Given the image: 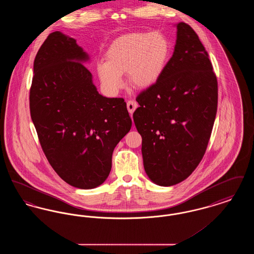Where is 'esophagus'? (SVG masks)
<instances>
[{"label": "esophagus", "mask_w": 254, "mask_h": 254, "mask_svg": "<svg viewBox=\"0 0 254 254\" xmlns=\"http://www.w3.org/2000/svg\"><path fill=\"white\" fill-rule=\"evenodd\" d=\"M127 107L128 112H129L130 114H132L133 112H134V110L137 109L138 104H137L135 101H133V100H129V101H127Z\"/></svg>", "instance_id": "esophagus-1"}]
</instances>
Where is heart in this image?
Here are the masks:
<instances>
[{
  "mask_svg": "<svg viewBox=\"0 0 254 254\" xmlns=\"http://www.w3.org/2000/svg\"><path fill=\"white\" fill-rule=\"evenodd\" d=\"M170 52L169 39L161 32L126 34L112 42L106 53L107 62L98 64L97 72L102 85L111 93L123 87L125 73L135 87L145 88L164 72Z\"/></svg>",
  "mask_w": 254,
  "mask_h": 254,
  "instance_id": "b5f03b06",
  "label": "heart"
}]
</instances>
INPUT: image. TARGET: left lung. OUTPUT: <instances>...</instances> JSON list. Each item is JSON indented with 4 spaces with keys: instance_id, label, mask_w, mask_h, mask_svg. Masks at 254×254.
<instances>
[{
    "instance_id": "obj_1",
    "label": "left lung",
    "mask_w": 254,
    "mask_h": 254,
    "mask_svg": "<svg viewBox=\"0 0 254 254\" xmlns=\"http://www.w3.org/2000/svg\"><path fill=\"white\" fill-rule=\"evenodd\" d=\"M136 101L133 120L147 176L163 187L186 180L205 155L218 104L216 75L190 25L177 24L172 57Z\"/></svg>"
}]
</instances>
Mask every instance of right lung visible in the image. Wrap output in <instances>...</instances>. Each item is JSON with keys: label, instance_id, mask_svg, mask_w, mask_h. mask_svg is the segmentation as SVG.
Returning <instances> with one entry per match:
<instances>
[{"label": "right lung", "instance_id": "add662e5", "mask_svg": "<svg viewBox=\"0 0 254 254\" xmlns=\"http://www.w3.org/2000/svg\"><path fill=\"white\" fill-rule=\"evenodd\" d=\"M88 57L76 40L50 33L37 52L30 116L50 166L70 186L89 190L106 181L112 152L131 128L123 98L98 93Z\"/></svg>", "mask_w": 254, "mask_h": 254}]
</instances>
